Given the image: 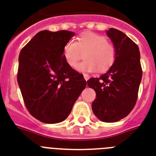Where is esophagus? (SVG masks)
<instances>
[{
    "label": "esophagus",
    "mask_w": 156,
    "mask_h": 156,
    "mask_svg": "<svg viewBox=\"0 0 156 156\" xmlns=\"http://www.w3.org/2000/svg\"><path fill=\"white\" fill-rule=\"evenodd\" d=\"M83 77H84V79L86 81H87L90 78V75H89V74H84V75H83Z\"/></svg>",
    "instance_id": "1"
}]
</instances>
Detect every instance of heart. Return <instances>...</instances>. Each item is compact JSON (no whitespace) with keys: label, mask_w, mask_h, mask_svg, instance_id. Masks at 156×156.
I'll return each instance as SVG.
<instances>
[{"label":"heart","mask_w":156,"mask_h":156,"mask_svg":"<svg viewBox=\"0 0 156 156\" xmlns=\"http://www.w3.org/2000/svg\"><path fill=\"white\" fill-rule=\"evenodd\" d=\"M86 51V60L76 67L79 72H93L97 68L99 71H106L116 58L115 46L107 42L106 37L94 33L82 34L78 41L69 39L63 47V58L69 66L74 67L82 58V53Z\"/></svg>","instance_id":"heart-1"}]
</instances>
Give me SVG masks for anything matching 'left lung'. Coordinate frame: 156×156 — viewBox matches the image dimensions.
Segmentation results:
<instances>
[{
    "label": "left lung",
    "instance_id": "obj_1",
    "mask_svg": "<svg viewBox=\"0 0 156 156\" xmlns=\"http://www.w3.org/2000/svg\"><path fill=\"white\" fill-rule=\"evenodd\" d=\"M106 33L116 49V58L107 73L90 78L87 85L96 93L94 114L102 122H115L127 116L135 107L143 72L138 45L116 29Z\"/></svg>",
    "mask_w": 156,
    "mask_h": 156
}]
</instances>
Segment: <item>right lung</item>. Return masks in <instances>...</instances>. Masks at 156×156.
Listing matches in <instances>:
<instances>
[{
    "mask_svg": "<svg viewBox=\"0 0 156 156\" xmlns=\"http://www.w3.org/2000/svg\"><path fill=\"white\" fill-rule=\"evenodd\" d=\"M74 35L40 31L19 54L17 82L24 102L31 115L45 123L64 121L87 87L83 75L63 58V47Z\"/></svg>",
    "mask_w": 156,
    "mask_h": 156,
    "instance_id": "right-lung-1",
    "label": "right lung"
}]
</instances>
